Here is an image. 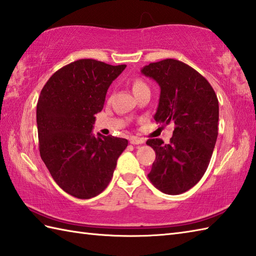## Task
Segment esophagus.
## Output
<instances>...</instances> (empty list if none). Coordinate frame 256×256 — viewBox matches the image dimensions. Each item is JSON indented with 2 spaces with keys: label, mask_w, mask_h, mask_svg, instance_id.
<instances>
[{
  "label": "esophagus",
  "mask_w": 256,
  "mask_h": 256,
  "mask_svg": "<svg viewBox=\"0 0 256 256\" xmlns=\"http://www.w3.org/2000/svg\"><path fill=\"white\" fill-rule=\"evenodd\" d=\"M130 143L133 144V145L143 144V143H144V140H143V138H135V136H132L131 138H130Z\"/></svg>",
  "instance_id": "esophagus-1"
}]
</instances>
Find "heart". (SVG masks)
<instances>
[{
	"instance_id": "heart-1",
	"label": "heart",
	"mask_w": 256,
	"mask_h": 256,
	"mask_svg": "<svg viewBox=\"0 0 256 256\" xmlns=\"http://www.w3.org/2000/svg\"><path fill=\"white\" fill-rule=\"evenodd\" d=\"M144 88H148V84H146L144 82V81H143L142 79L136 78V79H134V80H133L132 89H133V92H134V94H136L138 91L142 90V89H144Z\"/></svg>"
}]
</instances>
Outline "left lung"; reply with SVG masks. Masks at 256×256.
Instances as JSON below:
<instances>
[{
    "label": "left lung",
    "instance_id": "left-lung-1",
    "mask_svg": "<svg viewBox=\"0 0 256 256\" xmlns=\"http://www.w3.org/2000/svg\"><path fill=\"white\" fill-rule=\"evenodd\" d=\"M142 74L160 86L155 121L175 123L168 144L160 138L146 142L156 154L148 179L162 192L182 194L208 168L218 136V98L204 76L176 59L152 62Z\"/></svg>",
    "mask_w": 256,
    "mask_h": 256
}]
</instances>
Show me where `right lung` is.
<instances>
[{
    "label": "right lung",
    "mask_w": 256,
    "mask_h": 256,
    "mask_svg": "<svg viewBox=\"0 0 256 256\" xmlns=\"http://www.w3.org/2000/svg\"><path fill=\"white\" fill-rule=\"evenodd\" d=\"M125 67L79 59L57 70L38 98L40 157L58 186L76 198L101 194L128 146L125 138L91 133L108 86Z\"/></svg>",
    "instance_id": "1"
}]
</instances>
